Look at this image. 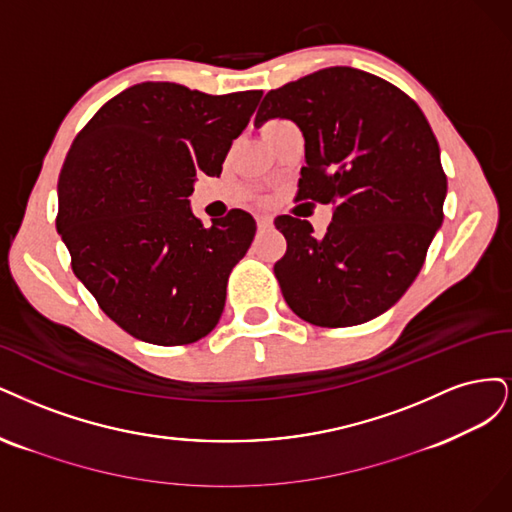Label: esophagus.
<instances>
[{
	"label": "esophagus",
	"mask_w": 512,
	"mask_h": 512,
	"mask_svg": "<svg viewBox=\"0 0 512 512\" xmlns=\"http://www.w3.org/2000/svg\"><path fill=\"white\" fill-rule=\"evenodd\" d=\"M257 227L259 229H270L274 225V219L270 217V214H257Z\"/></svg>",
	"instance_id": "obj_1"
}]
</instances>
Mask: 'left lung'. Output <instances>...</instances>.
Segmentation results:
<instances>
[{"instance_id": "obj_1", "label": "left lung", "mask_w": 512, "mask_h": 512, "mask_svg": "<svg viewBox=\"0 0 512 512\" xmlns=\"http://www.w3.org/2000/svg\"><path fill=\"white\" fill-rule=\"evenodd\" d=\"M291 119L306 140L295 200L334 204L323 238L280 214L287 240L274 263L300 319L349 327L383 315L417 278L442 225L447 174L415 100L355 68H325L266 93L255 125Z\"/></svg>"}]
</instances>
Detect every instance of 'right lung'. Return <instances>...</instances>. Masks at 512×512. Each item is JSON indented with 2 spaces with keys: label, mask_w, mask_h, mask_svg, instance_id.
<instances>
[{
  "label": "right lung",
  "mask_w": 512,
  "mask_h": 512,
  "mask_svg": "<svg viewBox=\"0 0 512 512\" xmlns=\"http://www.w3.org/2000/svg\"><path fill=\"white\" fill-rule=\"evenodd\" d=\"M259 97L140 82L74 138L57 185V232L76 278L129 336L180 346L219 323L229 272L257 225L234 208L204 227L189 195L197 174H221Z\"/></svg>",
  "instance_id": "1"
}]
</instances>
